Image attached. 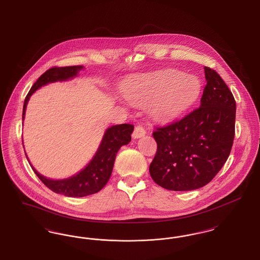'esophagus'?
Listing matches in <instances>:
<instances>
[{
	"label": "esophagus",
	"mask_w": 260,
	"mask_h": 260,
	"mask_svg": "<svg viewBox=\"0 0 260 260\" xmlns=\"http://www.w3.org/2000/svg\"><path fill=\"white\" fill-rule=\"evenodd\" d=\"M145 134H146V132H145V129L143 128V126L138 125V126H136V128H135V131H134V133H133V138H136V139H137V138H142V137L145 136Z\"/></svg>",
	"instance_id": "1"
}]
</instances>
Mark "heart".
I'll return each instance as SVG.
<instances>
[{"instance_id": "1", "label": "heart", "mask_w": 260, "mask_h": 260, "mask_svg": "<svg viewBox=\"0 0 260 260\" xmlns=\"http://www.w3.org/2000/svg\"><path fill=\"white\" fill-rule=\"evenodd\" d=\"M201 81L192 75L165 70L138 75L122 89L123 98L135 106L149 104L148 111L157 122H172L183 115L199 99Z\"/></svg>"}]
</instances>
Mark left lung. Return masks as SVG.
Instances as JSON below:
<instances>
[{
    "label": "left lung",
    "instance_id": "1",
    "mask_svg": "<svg viewBox=\"0 0 260 260\" xmlns=\"http://www.w3.org/2000/svg\"><path fill=\"white\" fill-rule=\"evenodd\" d=\"M204 73L200 107L153 133L157 151L149 173L155 183L169 190H192L210 183L233 146L235 98L214 70L204 67Z\"/></svg>",
    "mask_w": 260,
    "mask_h": 260
}]
</instances>
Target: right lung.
Returning <instances> with one entry per match:
<instances>
[{"label": "right lung", "mask_w": 260, "mask_h": 260, "mask_svg": "<svg viewBox=\"0 0 260 260\" xmlns=\"http://www.w3.org/2000/svg\"><path fill=\"white\" fill-rule=\"evenodd\" d=\"M82 69V66L53 67L46 71L32 85L25 97L22 111V120L24 119L27 102L31 95L38 88L50 82L62 81L73 78L77 76V73ZM134 127L135 126L131 123H122L109 127L97 152L89 164L71 178L63 180H50L40 175L32 166L31 168L33 169L40 181L56 193L70 198H82L96 193L108 183L113 171L117 153L122 145L127 144L132 140L131 136L134 132Z\"/></svg>", "instance_id": "right-lung-1"}]
</instances>
